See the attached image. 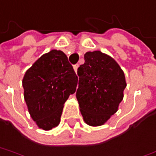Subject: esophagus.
<instances>
[{"instance_id": "esophagus-1", "label": "esophagus", "mask_w": 156, "mask_h": 156, "mask_svg": "<svg viewBox=\"0 0 156 156\" xmlns=\"http://www.w3.org/2000/svg\"><path fill=\"white\" fill-rule=\"evenodd\" d=\"M73 68H74V70H75V72H77V69H78V64H76V65H74V67H73Z\"/></svg>"}]
</instances>
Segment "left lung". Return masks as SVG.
I'll return each mask as SVG.
<instances>
[{
  "mask_svg": "<svg viewBox=\"0 0 156 156\" xmlns=\"http://www.w3.org/2000/svg\"><path fill=\"white\" fill-rule=\"evenodd\" d=\"M84 59L77 70L76 99L86 124L100 126L119 110L127 85L125 76L119 63L101 51L86 52Z\"/></svg>",
  "mask_w": 156,
  "mask_h": 156,
  "instance_id": "8db88e82",
  "label": "left lung"
}]
</instances>
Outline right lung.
I'll return each instance as SVG.
<instances>
[{
  "mask_svg": "<svg viewBox=\"0 0 156 156\" xmlns=\"http://www.w3.org/2000/svg\"><path fill=\"white\" fill-rule=\"evenodd\" d=\"M78 77L62 51L42 55L22 80L27 109L38 128L50 130L60 124L65 101L76 90Z\"/></svg>",
  "mask_w": 156,
  "mask_h": 156,
  "instance_id": "1",
  "label": "right lung"
}]
</instances>
